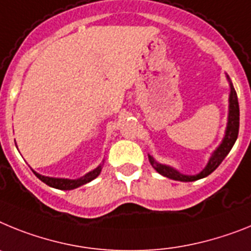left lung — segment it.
I'll return each mask as SVG.
<instances>
[{
  "mask_svg": "<svg viewBox=\"0 0 251 251\" xmlns=\"http://www.w3.org/2000/svg\"><path fill=\"white\" fill-rule=\"evenodd\" d=\"M226 78H227L228 84H230V95H228V113H227V125H226L225 136H224V139H222V141L220 143L219 147L213 150L210 159H208V162H207L206 167H204L200 173L195 174V176H189V174L180 173L179 171H177L176 168L171 167V165L158 163L151 155H148L149 156L150 164L152 165V168H154L159 174H162V176L169 178V179L180 180V182H193V180L201 179V178L210 176V174L212 173V172L215 171L220 164H221L222 160L226 158V155H227L228 152H230V150L232 149L235 141H236L237 139V135H239L240 110H239L237 95L234 86H232V82H231L230 77H228L227 74H226Z\"/></svg>",
  "mask_w": 251,
  "mask_h": 251,
  "instance_id": "left-lung-1",
  "label": "left lung"
}]
</instances>
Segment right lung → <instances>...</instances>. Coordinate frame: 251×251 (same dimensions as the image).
Listing matches in <instances>:
<instances>
[{
  "label": "right lung",
  "mask_w": 251,
  "mask_h": 251,
  "mask_svg": "<svg viewBox=\"0 0 251 251\" xmlns=\"http://www.w3.org/2000/svg\"><path fill=\"white\" fill-rule=\"evenodd\" d=\"M102 167H103V163L100 164L99 167L95 168L93 171L88 172L87 174H84L83 177L77 178V179H69V178H55V177H47V176H41V174L34 172L35 176L44 182L45 184H48L49 187H53L56 189H64V191H71V189L78 188V187L83 186L86 183H89L91 180H93L95 178H97L100 176L102 171Z\"/></svg>",
  "instance_id": "obj_1"
}]
</instances>
